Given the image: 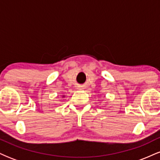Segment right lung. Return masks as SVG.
I'll return each instance as SVG.
<instances>
[{"label":"right lung","mask_w":160,"mask_h":160,"mask_svg":"<svg viewBox=\"0 0 160 160\" xmlns=\"http://www.w3.org/2000/svg\"><path fill=\"white\" fill-rule=\"evenodd\" d=\"M65 98V95H62V98Z\"/></svg>","instance_id":"obj_1"}]
</instances>
